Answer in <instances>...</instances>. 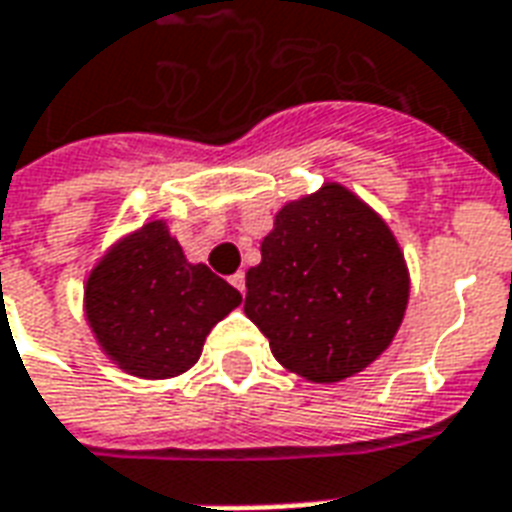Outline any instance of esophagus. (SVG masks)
<instances>
[{
	"instance_id": "1",
	"label": "esophagus",
	"mask_w": 512,
	"mask_h": 512,
	"mask_svg": "<svg viewBox=\"0 0 512 512\" xmlns=\"http://www.w3.org/2000/svg\"><path fill=\"white\" fill-rule=\"evenodd\" d=\"M230 285L236 287L238 293H244V290H246V276H244V271H238V274L230 276Z\"/></svg>"
}]
</instances>
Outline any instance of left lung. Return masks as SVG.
I'll use <instances>...</instances> for the list:
<instances>
[{"label": "left lung", "instance_id": "1", "mask_svg": "<svg viewBox=\"0 0 512 512\" xmlns=\"http://www.w3.org/2000/svg\"><path fill=\"white\" fill-rule=\"evenodd\" d=\"M246 271L244 312L274 358L312 382L366 369L396 336L410 279L396 238L339 184L287 203Z\"/></svg>", "mask_w": 512, "mask_h": 512}]
</instances>
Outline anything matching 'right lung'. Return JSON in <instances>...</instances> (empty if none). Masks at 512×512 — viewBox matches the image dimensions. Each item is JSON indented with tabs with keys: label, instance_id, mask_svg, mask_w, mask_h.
<instances>
[{
	"label": "right lung",
	"instance_id": "obj_1",
	"mask_svg": "<svg viewBox=\"0 0 512 512\" xmlns=\"http://www.w3.org/2000/svg\"><path fill=\"white\" fill-rule=\"evenodd\" d=\"M238 304L236 287L187 263L162 222L121 241L86 282V317L102 350L149 380L187 372L208 331Z\"/></svg>",
	"mask_w": 512,
	"mask_h": 512
}]
</instances>
